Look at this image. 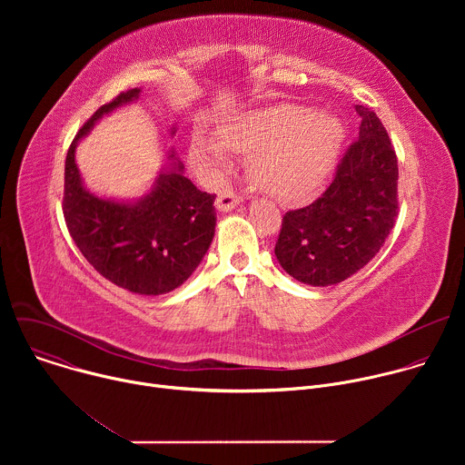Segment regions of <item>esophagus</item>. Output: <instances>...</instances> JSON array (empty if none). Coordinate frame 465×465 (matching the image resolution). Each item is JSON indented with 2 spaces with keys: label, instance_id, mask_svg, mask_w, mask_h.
Returning a JSON list of instances; mask_svg holds the SVG:
<instances>
[{
  "label": "esophagus",
  "instance_id": "34e87169",
  "mask_svg": "<svg viewBox=\"0 0 465 465\" xmlns=\"http://www.w3.org/2000/svg\"><path fill=\"white\" fill-rule=\"evenodd\" d=\"M241 203V194H237L232 187H223L215 198V206L221 212H230Z\"/></svg>",
  "mask_w": 465,
  "mask_h": 465
}]
</instances>
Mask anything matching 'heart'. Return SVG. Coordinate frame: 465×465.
<instances>
[{
    "label": "heart",
    "instance_id": "b5f03b06",
    "mask_svg": "<svg viewBox=\"0 0 465 465\" xmlns=\"http://www.w3.org/2000/svg\"><path fill=\"white\" fill-rule=\"evenodd\" d=\"M344 138L342 123L296 104L239 115L221 128V138L194 132L189 158L210 183L230 167L232 153H250V173L267 193L285 203L312 194L335 165Z\"/></svg>",
    "mask_w": 465,
    "mask_h": 465
}]
</instances>
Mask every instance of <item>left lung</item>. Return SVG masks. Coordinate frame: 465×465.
<instances>
[{
  "label": "left lung",
  "instance_id": "obj_1",
  "mask_svg": "<svg viewBox=\"0 0 465 465\" xmlns=\"http://www.w3.org/2000/svg\"><path fill=\"white\" fill-rule=\"evenodd\" d=\"M359 138L339 162L316 201L283 215L276 257L294 280L327 287L344 282L375 257L391 232L397 201V156L377 114L359 104Z\"/></svg>",
  "mask_w": 465,
  "mask_h": 465
}]
</instances>
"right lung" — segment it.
Returning <instances> with one entry per match:
<instances>
[{
	"mask_svg": "<svg viewBox=\"0 0 465 465\" xmlns=\"http://www.w3.org/2000/svg\"><path fill=\"white\" fill-rule=\"evenodd\" d=\"M138 95L140 88L121 92L77 132L65 156L62 212L77 248L101 276L130 292L163 294L180 287L206 255L217 223L215 194L198 189L176 163L142 203L117 204L90 194L75 165V145L92 124Z\"/></svg>",
	"mask_w": 465,
	"mask_h": 465,
	"instance_id": "add662e5",
	"label": "right lung"
}]
</instances>
